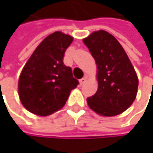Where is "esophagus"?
<instances>
[{"label": "esophagus", "instance_id": "obj_1", "mask_svg": "<svg viewBox=\"0 0 153 153\" xmlns=\"http://www.w3.org/2000/svg\"><path fill=\"white\" fill-rule=\"evenodd\" d=\"M86 81H87V78L84 77V78H82V79H79V84H80V85H83V84H85Z\"/></svg>", "mask_w": 153, "mask_h": 153}]
</instances>
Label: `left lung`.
Instances as JSON below:
<instances>
[{
  "label": "left lung",
  "mask_w": 153,
  "mask_h": 153,
  "mask_svg": "<svg viewBox=\"0 0 153 153\" xmlns=\"http://www.w3.org/2000/svg\"><path fill=\"white\" fill-rule=\"evenodd\" d=\"M97 65L98 88L87 98L91 110L103 116L125 111L136 99L138 79L120 42L106 31L94 32L83 39Z\"/></svg>",
  "instance_id": "1"
}]
</instances>
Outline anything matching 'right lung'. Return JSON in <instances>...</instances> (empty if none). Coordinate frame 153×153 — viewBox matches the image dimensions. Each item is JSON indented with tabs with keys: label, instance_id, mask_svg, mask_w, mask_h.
I'll use <instances>...</instances> for the list:
<instances>
[{
	"label": "right lung",
	"instance_id": "right-lung-1",
	"mask_svg": "<svg viewBox=\"0 0 153 153\" xmlns=\"http://www.w3.org/2000/svg\"><path fill=\"white\" fill-rule=\"evenodd\" d=\"M74 38L61 32L46 37L24 66L18 80V94L26 110L48 116L64 106L72 89L79 84L72 68L63 59Z\"/></svg>",
	"mask_w": 153,
	"mask_h": 153
}]
</instances>
